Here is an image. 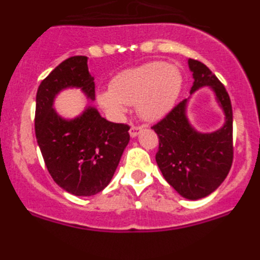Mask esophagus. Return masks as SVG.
Wrapping results in <instances>:
<instances>
[{
  "instance_id": "esophagus-1",
  "label": "esophagus",
  "mask_w": 260,
  "mask_h": 260,
  "mask_svg": "<svg viewBox=\"0 0 260 260\" xmlns=\"http://www.w3.org/2000/svg\"><path fill=\"white\" fill-rule=\"evenodd\" d=\"M142 132V127H139V126H132L130 127V130H128V134H130V137L132 138H135L138 137V134Z\"/></svg>"
}]
</instances>
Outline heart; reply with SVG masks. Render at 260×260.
<instances>
[{"label":"heart","mask_w":260,"mask_h":260,"mask_svg":"<svg viewBox=\"0 0 260 260\" xmlns=\"http://www.w3.org/2000/svg\"><path fill=\"white\" fill-rule=\"evenodd\" d=\"M181 86L182 75L177 66L150 62L117 74L109 89L98 93V102L113 117H121L127 105L135 104L141 118L157 121L173 108Z\"/></svg>","instance_id":"b5f03b06"}]
</instances>
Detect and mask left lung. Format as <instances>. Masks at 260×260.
Returning <instances> with one entry per match:
<instances>
[{
	"label": "left lung",
	"mask_w": 260,
	"mask_h": 260,
	"mask_svg": "<svg viewBox=\"0 0 260 260\" xmlns=\"http://www.w3.org/2000/svg\"><path fill=\"white\" fill-rule=\"evenodd\" d=\"M194 83L190 93L210 87L225 122L219 130L201 133L190 123L185 99L152 126L158 137L157 162L167 182L181 197L198 201L215 191L226 178L233 161V112L225 87L207 66L187 59Z\"/></svg>",
	"instance_id": "obj_1"
}]
</instances>
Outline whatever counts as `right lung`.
<instances>
[{
	"label": "right lung",
	"instance_id": "right-lung-1",
	"mask_svg": "<svg viewBox=\"0 0 260 260\" xmlns=\"http://www.w3.org/2000/svg\"><path fill=\"white\" fill-rule=\"evenodd\" d=\"M79 88L95 100V82L86 56L61 62L40 83L36 93L35 133L53 181L77 197H91L109 185L130 141L128 126L109 122L92 105L74 118L53 108L61 91Z\"/></svg>",
	"mask_w": 260,
	"mask_h": 260
}]
</instances>
